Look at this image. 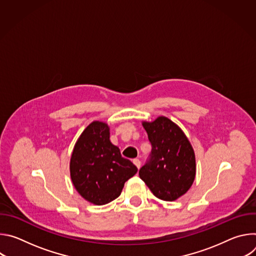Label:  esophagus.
Masks as SVG:
<instances>
[{
	"label": "esophagus",
	"mask_w": 256,
	"mask_h": 256,
	"mask_svg": "<svg viewBox=\"0 0 256 256\" xmlns=\"http://www.w3.org/2000/svg\"><path fill=\"white\" fill-rule=\"evenodd\" d=\"M132 162H134V164L138 167V169H140V161L138 159H134Z\"/></svg>",
	"instance_id": "34e87169"
}]
</instances>
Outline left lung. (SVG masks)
I'll return each instance as SVG.
<instances>
[{"mask_svg":"<svg viewBox=\"0 0 256 256\" xmlns=\"http://www.w3.org/2000/svg\"><path fill=\"white\" fill-rule=\"evenodd\" d=\"M142 126L152 144L150 158L138 171L153 194L167 202L184 196L196 177V156L181 128L165 116Z\"/></svg>","mask_w":256,"mask_h":256,"instance_id":"1","label":"left lung"}]
</instances>
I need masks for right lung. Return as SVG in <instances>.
<instances>
[{
  "label": "right lung",
  "mask_w": 256,
  "mask_h": 256,
  "mask_svg": "<svg viewBox=\"0 0 256 256\" xmlns=\"http://www.w3.org/2000/svg\"><path fill=\"white\" fill-rule=\"evenodd\" d=\"M138 168L109 140V126L91 122L78 138L70 162V179L86 200L102 206L118 198Z\"/></svg>",
  "instance_id": "right-lung-1"
}]
</instances>
